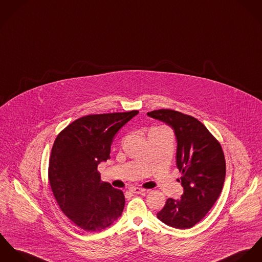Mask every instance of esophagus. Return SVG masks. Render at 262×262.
I'll return each mask as SVG.
<instances>
[{
	"label": "esophagus",
	"mask_w": 262,
	"mask_h": 262,
	"mask_svg": "<svg viewBox=\"0 0 262 262\" xmlns=\"http://www.w3.org/2000/svg\"><path fill=\"white\" fill-rule=\"evenodd\" d=\"M129 191L132 192V193H134V194H141V193H143V192H145V189H143V188H140V187H132L130 189H129Z\"/></svg>",
	"instance_id": "obj_1"
}]
</instances>
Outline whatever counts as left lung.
I'll return each instance as SVG.
<instances>
[{
	"label": "left lung",
	"instance_id": "1",
	"mask_svg": "<svg viewBox=\"0 0 262 262\" xmlns=\"http://www.w3.org/2000/svg\"><path fill=\"white\" fill-rule=\"evenodd\" d=\"M147 116L173 127L177 138V167L184 193L169 198L157 214L165 224L188 229L201 221L217 201L225 180L226 163L220 143L197 118L173 110H158Z\"/></svg>",
	"mask_w": 262,
	"mask_h": 262
}]
</instances>
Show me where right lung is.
<instances>
[{
	"label": "right lung",
	"instance_id": "1",
	"mask_svg": "<svg viewBox=\"0 0 262 262\" xmlns=\"http://www.w3.org/2000/svg\"><path fill=\"white\" fill-rule=\"evenodd\" d=\"M139 111L89 115L59 133L51 150L48 178L61 211L79 228L101 231L121 215L124 195L100 180L97 166L108 160L118 129Z\"/></svg>",
	"mask_w": 262,
	"mask_h": 262
}]
</instances>
